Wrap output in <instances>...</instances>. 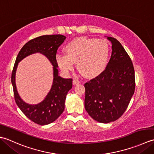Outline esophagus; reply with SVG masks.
<instances>
[{"label": "esophagus", "mask_w": 154, "mask_h": 154, "mask_svg": "<svg viewBox=\"0 0 154 154\" xmlns=\"http://www.w3.org/2000/svg\"><path fill=\"white\" fill-rule=\"evenodd\" d=\"M80 82L78 80V79H74L73 80V84H74V85H77V84H80Z\"/></svg>", "instance_id": "esophagus-1"}]
</instances>
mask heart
<instances>
[{
	"mask_svg": "<svg viewBox=\"0 0 154 154\" xmlns=\"http://www.w3.org/2000/svg\"><path fill=\"white\" fill-rule=\"evenodd\" d=\"M66 54L56 56L59 68L65 72L72 70L74 62L84 76L93 77L100 74L106 66L109 57V46L104 40L87 37L76 38L64 48Z\"/></svg>",
	"mask_w": 154,
	"mask_h": 154,
	"instance_id": "obj_1",
	"label": "heart"
}]
</instances>
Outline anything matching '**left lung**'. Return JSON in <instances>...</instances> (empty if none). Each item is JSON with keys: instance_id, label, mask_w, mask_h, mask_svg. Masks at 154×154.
Returning <instances> with one entry per match:
<instances>
[{"instance_id": "1", "label": "left lung", "mask_w": 154, "mask_h": 154, "mask_svg": "<svg viewBox=\"0 0 154 154\" xmlns=\"http://www.w3.org/2000/svg\"><path fill=\"white\" fill-rule=\"evenodd\" d=\"M112 55L106 68L84 84L86 112L94 120L109 123L120 118L132 97L136 82L133 63L124 47L114 38Z\"/></svg>"}]
</instances>
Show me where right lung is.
<instances>
[{
	"label": "right lung",
	"mask_w": 154,
	"mask_h": 154,
	"mask_svg": "<svg viewBox=\"0 0 154 154\" xmlns=\"http://www.w3.org/2000/svg\"><path fill=\"white\" fill-rule=\"evenodd\" d=\"M66 36L61 34L44 35L30 40L21 48L12 70L11 82L15 102L26 116L34 123L47 125L55 121L64 110V103L68 92L72 88V79L61 78L58 75L56 55L58 47L64 42ZM36 52L46 55L54 66V79L51 90L45 99L38 105L25 103L18 95L15 83V70L18 62L26 56Z\"/></svg>",
	"instance_id": "right-lung-1"
}]
</instances>
